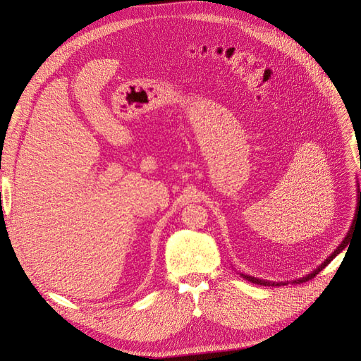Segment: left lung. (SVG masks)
<instances>
[{
    "instance_id": "1",
    "label": "left lung",
    "mask_w": 361,
    "mask_h": 361,
    "mask_svg": "<svg viewBox=\"0 0 361 361\" xmlns=\"http://www.w3.org/2000/svg\"><path fill=\"white\" fill-rule=\"evenodd\" d=\"M357 202H358V204L361 206V191H360L358 187H357ZM346 245H348V235L345 236V239L341 243V245H338V247L333 251V253L322 262V264H321L318 268H316L314 271H312L310 274H307V276H304V277L297 279V280H292V281H290L292 285H295V283H297V285H298V283H302V281H307V280L313 279L316 274H318L319 271H322L326 265H329L330 262H331L338 253H342L343 248H345ZM241 277L245 279V280H248V281H251V283H255V285H260V286H285V285H289V281H269V280H262V279H257V277H253V276H247V274H241Z\"/></svg>"
}]
</instances>
